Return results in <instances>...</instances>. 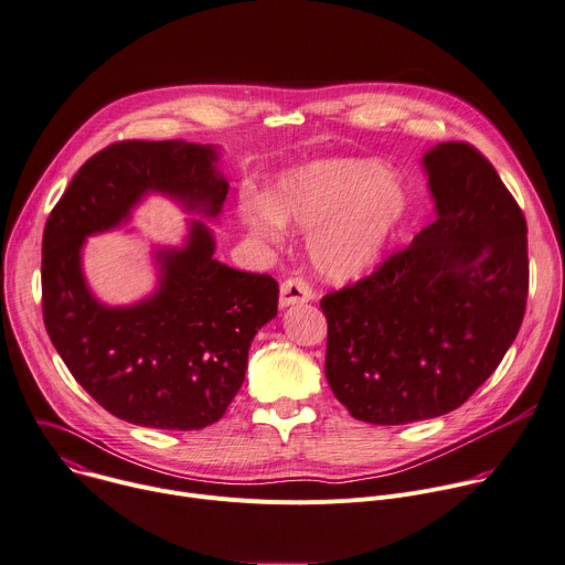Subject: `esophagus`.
I'll return each mask as SVG.
<instances>
[{"label": "esophagus", "mask_w": 565, "mask_h": 565, "mask_svg": "<svg viewBox=\"0 0 565 565\" xmlns=\"http://www.w3.org/2000/svg\"><path fill=\"white\" fill-rule=\"evenodd\" d=\"M316 295L311 290V286L306 284L303 279L299 277H292V279H286L279 288V309H288V306H295V303H306L311 301Z\"/></svg>", "instance_id": "1"}]
</instances>
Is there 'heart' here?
Masks as SVG:
<instances>
[{
    "instance_id": "heart-1",
    "label": "heart",
    "mask_w": 565,
    "mask_h": 565,
    "mask_svg": "<svg viewBox=\"0 0 565 565\" xmlns=\"http://www.w3.org/2000/svg\"><path fill=\"white\" fill-rule=\"evenodd\" d=\"M409 210L396 173L376 160H320L281 173L270 193L238 200V221L249 236L277 245L286 223L309 232L306 247L320 275L333 281L372 270Z\"/></svg>"
}]
</instances>
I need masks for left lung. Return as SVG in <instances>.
<instances>
[{
	"mask_svg": "<svg viewBox=\"0 0 565 565\" xmlns=\"http://www.w3.org/2000/svg\"><path fill=\"white\" fill-rule=\"evenodd\" d=\"M435 221L367 279L322 299L327 381L358 422L403 426L465 403L516 340L527 223L495 169L459 141L422 158Z\"/></svg>",
	"mask_w": 565,
	"mask_h": 565,
	"instance_id": "1",
	"label": "left lung"
}]
</instances>
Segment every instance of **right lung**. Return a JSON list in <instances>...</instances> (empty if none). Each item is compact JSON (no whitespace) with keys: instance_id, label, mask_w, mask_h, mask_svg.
I'll return each mask as SVG.
<instances>
[{"instance_id":"1","label":"right lung","mask_w":565,"mask_h":565,"mask_svg":"<svg viewBox=\"0 0 565 565\" xmlns=\"http://www.w3.org/2000/svg\"><path fill=\"white\" fill-rule=\"evenodd\" d=\"M227 191L221 146L121 141L78 169L44 225L46 333L81 387L128 424L200 430L218 422L243 385L254 335L277 316L279 286L216 262L210 225L188 220L182 246L153 248V292L110 307L84 279L82 247L129 222L148 194L218 221Z\"/></svg>"}]
</instances>
